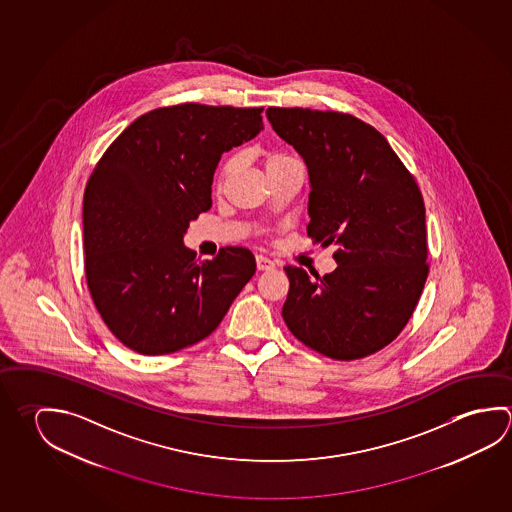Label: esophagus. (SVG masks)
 <instances>
[{
    "instance_id": "obj_1",
    "label": "esophagus",
    "mask_w": 512,
    "mask_h": 512,
    "mask_svg": "<svg viewBox=\"0 0 512 512\" xmlns=\"http://www.w3.org/2000/svg\"><path fill=\"white\" fill-rule=\"evenodd\" d=\"M273 268H275V262H273V260L264 257V255H257V269H259V271H269V269Z\"/></svg>"
}]
</instances>
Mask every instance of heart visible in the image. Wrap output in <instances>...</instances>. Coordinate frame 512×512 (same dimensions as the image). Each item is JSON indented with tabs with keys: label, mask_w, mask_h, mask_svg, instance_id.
I'll return each instance as SVG.
<instances>
[{
	"label": "heart",
	"mask_w": 512,
	"mask_h": 512,
	"mask_svg": "<svg viewBox=\"0 0 512 512\" xmlns=\"http://www.w3.org/2000/svg\"><path fill=\"white\" fill-rule=\"evenodd\" d=\"M287 160H293V158H289V156H282V154H277V156H271L268 160V165H273V163L287 162ZM235 165H237V156H228L223 165H221V172H219V178L221 181H225L232 171L235 169Z\"/></svg>",
	"instance_id": "heart-1"
}]
</instances>
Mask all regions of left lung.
<instances>
[{
  "label": "left lung",
  "instance_id": "left-lung-1",
  "mask_svg": "<svg viewBox=\"0 0 512 512\" xmlns=\"http://www.w3.org/2000/svg\"><path fill=\"white\" fill-rule=\"evenodd\" d=\"M271 126L309 172L314 243H334L338 268L314 278L286 266L287 329L341 361L365 358L397 338L428 277L421 190L385 136L338 111L268 108Z\"/></svg>",
  "mask_w": 512,
  "mask_h": 512
}]
</instances>
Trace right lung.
Listing matches in <instances>:
<instances>
[{
    "label": "right lung",
    "mask_w": 512,
    "mask_h": 512,
    "mask_svg": "<svg viewBox=\"0 0 512 512\" xmlns=\"http://www.w3.org/2000/svg\"><path fill=\"white\" fill-rule=\"evenodd\" d=\"M264 108L180 104L124 129L84 192V269L91 298L126 347L162 356L216 331L255 275L250 250L198 260L183 244L212 207L217 163L264 129Z\"/></svg>",
    "instance_id": "right-lung-1"
}]
</instances>
